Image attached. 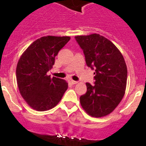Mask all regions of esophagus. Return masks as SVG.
<instances>
[{
	"mask_svg": "<svg viewBox=\"0 0 146 146\" xmlns=\"http://www.w3.org/2000/svg\"><path fill=\"white\" fill-rule=\"evenodd\" d=\"M70 83L71 84H76L78 83V81H73V80H70Z\"/></svg>",
	"mask_w": 146,
	"mask_h": 146,
	"instance_id": "esophagus-1",
	"label": "esophagus"
}]
</instances>
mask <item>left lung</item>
<instances>
[{
	"instance_id": "left-lung-1",
	"label": "left lung",
	"mask_w": 146,
	"mask_h": 146,
	"mask_svg": "<svg viewBox=\"0 0 146 146\" xmlns=\"http://www.w3.org/2000/svg\"><path fill=\"white\" fill-rule=\"evenodd\" d=\"M83 50L86 63L94 70V85L86 83L87 92L80 97L89 115L101 117L117 107L125 92L127 70L122 54L111 41L98 34L75 36Z\"/></svg>"
}]
</instances>
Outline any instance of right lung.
<instances>
[{
	"mask_svg": "<svg viewBox=\"0 0 146 146\" xmlns=\"http://www.w3.org/2000/svg\"><path fill=\"white\" fill-rule=\"evenodd\" d=\"M70 36H42L32 43L20 58L16 80L21 96L36 111H46L59 103L68 84L65 80L47 74L54 64L58 52Z\"/></svg>",
	"mask_w": 146,
	"mask_h": 146,
	"instance_id": "obj_1",
	"label": "right lung"
}]
</instances>
